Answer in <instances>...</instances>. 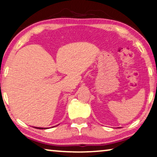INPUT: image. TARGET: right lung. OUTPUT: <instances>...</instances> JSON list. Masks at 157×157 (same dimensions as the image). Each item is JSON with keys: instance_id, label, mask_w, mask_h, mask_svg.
I'll return each instance as SVG.
<instances>
[{"instance_id": "obj_1", "label": "right lung", "mask_w": 157, "mask_h": 157, "mask_svg": "<svg viewBox=\"0 0 157 157\" xmlns=\"http://www.w3.org/2000/svg\"><path fill=\"white\" fill-rule=\"evenodd\" d=\"M34 128H38V129H43V128H38V127H34Z\"/></svg>"}]
</instances>
